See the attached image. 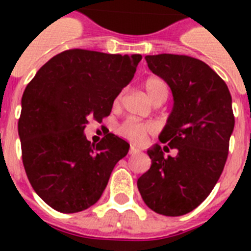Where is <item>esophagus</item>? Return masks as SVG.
<instances>
[{
    "instance_id": "34e87169",
    "label": "esophagus",
    "mask_w": 251,
    "mask_h": 251,
    "mask_svg": "<svg viewBox=\"0 0 251 251\" xmlns=\"http://www.w3.org/2000/svg\"><path fill=\"white\" fill-rule=\"evenodd\" d=\"M139 152V150L135 149V147H130L129 150V155H135V153Z\"/></svg>"
}]
</instances>
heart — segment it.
I'll use <instances>...</instances> for the list:
<instances>
[{
	"label": "heart",
	"mask_w": 251,
	"mask_h": 251,
	"mask_svg": "<svg viewBox=\"0 0 251 251\" xmlns=\"http://www.w3.org/2000/svg\"><path fill=\"white\" fill-rule=\"evenodd\" d=\"M143 88L149 99L153 104L160 105L167 99L169 98V84L167 80H164L160 76H150L143 82ZM122 95L120 94L116 99V102L121 100ZM156 130V126L152 122H142L137 120H126L121 126H120V134L122 137L134 142V143H141L149 134H152Z\"/></svg>",
	"instance_id": "1"
}]
</instances>
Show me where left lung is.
Masks as SVG:
<instances>
[{
    "mask_svg": "<svg viewBox=\"0 0 251 251\" xmlns=\"http://www.w3.org/2000/svg\"><path fill=\"white\" fill-rule=\"evenodd\" d=\"M146 61L173 94V110L159 139L177 155L165 156L160 146H153L147 151L151 167L137 185L151 210L181 216L208 197L224 169L234 127L232 96L203 61L167 53Z\"/></svg>",
    "mask_w": 251,
    "mask_h": 251,
    "instance_id": "obj_1",
    "label": "left lung"
}]
</instances>
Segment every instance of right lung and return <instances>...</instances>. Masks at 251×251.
<instances>
[{
    "label": "right lung",
    "mask_w": 251,
    "mask_h": 251,
    "mask_svg": "<svg viewBox=\"0 0 251 251\" xmlns=\"http://www.w3.org/2000/svg\"><path fill=\"white\" fill-rule=\"evenodd\" d=\"M141 54L69 49L39 69L22 96L18 133L28 181L48 206L64 214L98 202L129 143L109 133L98 145L83 130L109 116L133 79Z\"/></svg>",
    "instance_id": "obj_1"
}]
</instances>
